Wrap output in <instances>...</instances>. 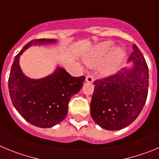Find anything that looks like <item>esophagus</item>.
Returning <instances> with one entry per match:
<instances>
[{
	"label": "esophagus",
	"instance_id": "1",
	"mask_svg": "<svg viewBox=\"0 0 159 159\" xmlns=\"http://www.w3.org/2000/svg\"><path fill=\"white\" fill-rule=\"evenodd\" d=\"M86 81L88 83H92L94 81L93 77H92V75H87V76H86Z\"/></svg>",
	"mask_w": 159,
	"mask_h": 159
}]
</instances>
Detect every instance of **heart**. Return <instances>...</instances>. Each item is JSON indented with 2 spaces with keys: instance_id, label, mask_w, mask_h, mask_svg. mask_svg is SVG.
I'll list each match as a JSON object with an SVG mask.
<instances>
[{
  "instance_id": "1",
  "label": "heart",
  "mask_w": 159,
  "mask_h": 159,
  "mask_svg": "<svg viewBox=\"0 0 159 159\" xmlns=\"http://www.w3.org/2000/svg\"><path fill=\"white\" fill-rule=\"evenodd\" d=\"M112 49H113V43L111 42H103L99 45H97L93 49V51L85 57L84 62L90 67H95L97 66H99L107 60ZM124 55L125 52L122 48H119L116 49L111 57L110 62L101 68V74L103 75H109L116 72Z\"/></svg>"
}]
</instances>
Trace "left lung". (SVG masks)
<instances>
[{
	"label": "left lung",
	"instance_id": "1",
	"mask_svg": "<svg viewBox=\"0 0 159 159\" xmlns=\"http://www.w3.org/2000/svg\"><path fill=\"white\" fill-rule=\"evenodd\" d=\"M128 62L118 73L94 82L91 116L105 130H121L133 123L145 105L148 94V67L135 44Z\"/></svg>",
	"mask_w": 159,
	"mask_h": 159
}]
</instances>
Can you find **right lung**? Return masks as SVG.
<instances>
[{"label":"right lung","mask_w":159,"mask_h":159,"mask_svg":"<svg viewBox=\"0 0 159 159\" xmlns=\"http://www.w3.org/2000/svg\"><path fill=\"white\" fill-rule=\"evenodd\" d=\"M54 39L31 40L14 59L8 78V91L12 104L22 117L36 127L49 128L64 120L68 102L82 88L85 77L71 76L57 67L54 72L41 79H30L20 66V57L32 45L52 44Z\"/></svg>","instance_id":"add662e5"}]
</instances>
